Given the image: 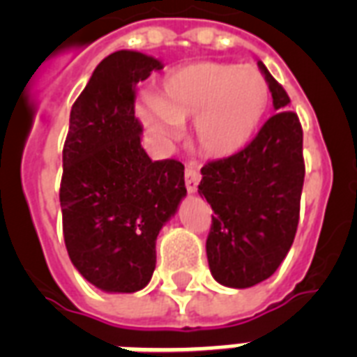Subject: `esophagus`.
<instances>
[{"mask_svg": "<svg viewBox=\"0 0 357 357\" xmlns=\"http://www.w3.org/2000/svg\"><path fill=\"white\" fill-rule=\"evenodd\" d=\"M200 172L192 167H187L185 170V185H187V190H189V195H195L196 190H198V183H200Z\"/></svg>", "mask_w": 357, "mask_h": 357, "instance_id": "obj_1", "label": "esophagus"}]
</instances>
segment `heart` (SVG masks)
<instances>
[{
  "label": "heart",
  "mask_w": 357,
  "mask_h": 357,
  "mask_svg": "<svg viewBox=\"0 0 357 357\" xmlns=\"http://www.w3.org/2000/svg\"><path fill=\"white\" fill-rule=\"evenodd\" d=\"M271 91L265 75L252 64H187L162 81L155 98L144 96L137 113L144 126L165 137L178 133V123L192 122L198 150L226 159L254 140L268 111Z\"/></svg>",
  "instance_id": "obj_1"
}]
</instances>
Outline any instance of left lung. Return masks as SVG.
I'll list each match as a JSON object with an SVG mask.
<instances>
[{
	"instance_id": "obj_1",
	"label": "left lung",
	"mask_w": 357,
	"mask_h": 357,
	"mask_svg": "<svg viewBox=\"0 0 357 357\" xmlns=\"http://www.w3.org/2000/svg\"><path fill=\"white\" fill-rule=\"evenodd\" d=\"M276 114L243 151L202 168L198 192L215 211L206 250L220 285L254 287L282 265L294 241L304 185L302 126L261 61Z\"/></svg>"
}]
</instances>
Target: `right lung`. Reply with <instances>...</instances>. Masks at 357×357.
I'll return each instance as SVG.
<instances>
[{
    "label": "right lung",
    "mask_w": 357,
    "mask_h": 357,
    "mask_svg": "<svg viewBox=\"0 0 357 357\" xmlns=\"http://www.w3.org/2000/svg\"><path fill=\"white\" fill-rule=\"evenodd\" d=\"M159 59L111 53L70 111L61 209L70 261L105 293H137L155 271V241L187 195L179 161H151L140 144L135 86Z\"/></svg>",
    "instance_id": "obj_1"
}]
</instances>
